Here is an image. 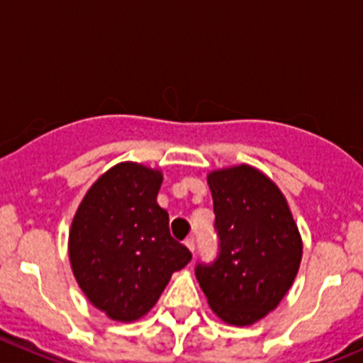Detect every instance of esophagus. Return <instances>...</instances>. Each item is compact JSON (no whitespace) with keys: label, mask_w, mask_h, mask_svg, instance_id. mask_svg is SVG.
<instances>
[{"label":"esophagus","mask_w":363,"mask_h":363,"mask_svg":"<svg viewBox=\"0 0 363 363\" xmlns=\"http://www.w3.org/2000/svg\"><path fill=\"white\" fill-rule=\"evenodd\" d=\"M184 245L188 247V249L191 250V252H195V240H193L191 236H189V238H186V240H184Z\"/></svg>","instance_id":"34e87169"}]
</instances>
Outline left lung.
I'll return each instance as SVG.
<instances>
[{"label": "left lung", "instance_id": "obj_1", "mask_svg": "<svg viewBox=\"0 0 363 363\" xmlns=\"http://www.w3.org/2000/svg\"><path fill=\"white\" fill-rule=\"evenodd\" d=\"M218 254L199 263L195 276L211 310L223 323L250 326L289 292L303 256V242L286 199L249 164L211 172Z\"/></svg>", "mask_w": 363, "mask_h": 363}]
</instances>
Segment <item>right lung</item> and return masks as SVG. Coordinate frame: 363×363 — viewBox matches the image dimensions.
<instances>
[{"label": "right lung", "mask_w": 363, "mask_h": 363, "mask_svg": "<svg viewBox=\"0 0 363 363\" xmlns=\"http://www.w3.org/2000/svg\"><path fill=\"white\" fill-rule=\"evenodd\" d=\"M162 174L120 162L86 193L69 231V262L91 304L120 323L140 319L157 303L172 274L191 259L172 238L157 204Z\"/></svg>", "instance_id": "1"}]
</instances>
